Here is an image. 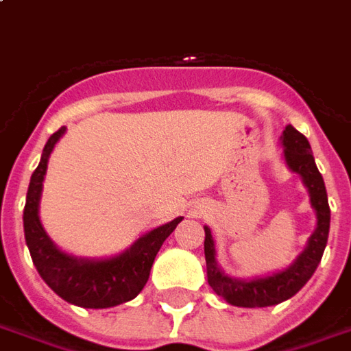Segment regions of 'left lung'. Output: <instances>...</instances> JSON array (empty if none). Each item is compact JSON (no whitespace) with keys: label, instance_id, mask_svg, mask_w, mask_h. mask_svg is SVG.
<instances>
[{"label":"left lung","instance_id":"8db88e82","mask_svg":"<svg viewBox=\"0 0 351 351\" xmlns=\"http://www.w3.org/2000/svg\"><path fill=\"white\" fill-rule=\"evenodd\" d=\"M281 143L288 169L292 173H298L307 188L311 206L316 212V228L308 238L307 247L301 251L300 256L288 268L277 274L266 275V277L234 279L219 268V264L215 261V243L212 238V230L204 227V234H206L204 236V258H206L208 285L215 294L221 295L227 303L236 307H271V305L290 300L313 277L328 243L329 221H331L328 191H326V184H324L320 171L316 167L307 137L300 134L292 124H288L282 132Z\"/></svg>","mask_w":351,"mask_h":351}]
</instances>
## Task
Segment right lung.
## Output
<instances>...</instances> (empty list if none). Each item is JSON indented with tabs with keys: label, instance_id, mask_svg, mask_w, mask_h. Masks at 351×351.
<instances>
[{
	"label": "right lung",
	"instance_id": "right-lung-1",
	"mask_svg": "<svg viewBox=\"0 0 351 351\" xmlns=\"http://www.w3.org/2000/svg\"><path fill=\"white\" fill-rule=\"evenodd\" d=\"M64 126L50 136L44 145L40 163L31 175L29 189L23 208V232L31 258L44 282L59 298L85 308H108L134 300L147 285L150 268L167 236L182 221L176 217L162 227L152 228L137 238L126 251L110 258H77L64 253L46 234L38 204L48 160L56 143L63 137Z\"/></svg>",
	"mask_w": 351,
	"mask_h": 351
}]
</instances>
